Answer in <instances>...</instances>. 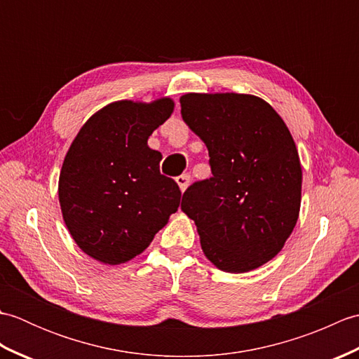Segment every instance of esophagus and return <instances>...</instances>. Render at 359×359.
Masks as SVG:
<instances>
[{
  "mask_svg": "<svg viewBox=\"0 0 359 359\" xmlns=\"http://www.w3.org/2000/svg\"><path fill=\"white\" fill-rule=\"evenodd\" d=\"M175 182H177L180 191L184 193L185 189L188 188V185H189V175L188 174H182V175H179V177H175Z\"/></svg>",
  "mask_w": 359,
  "mask_h": 359,
  "instance_id": "1",
  "label": "esophagus"
}]
</instances>
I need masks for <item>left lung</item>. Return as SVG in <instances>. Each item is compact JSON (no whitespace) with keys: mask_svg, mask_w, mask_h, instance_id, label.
Instances as JSON below:
<instances>
[{"mask_svg":"<svg viewBox=\"0 0 359 359\" xmlns=\"http://www.w3.org/2000/svg\"><path fill=\"white\" fill-rule=\"evenodd\" d=\"M182 118L207 144L212 177L182 197L201 247L219 270L247 273L271 261L299 217L302 168L284 120L251 94L188 93Z\"/></svg>","mask_w":359,"mask_h":359,"instance_id":"1","label":"left lung"}]
</instances>
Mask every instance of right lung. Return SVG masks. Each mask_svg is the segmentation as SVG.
<instances>
[{"mask_svg": "<svg viewBox=\"0 0 359 359\" xmlns=\"http://www.w3.org/2000/svg\"><path fill=\"white\" fill-rule=\"evenodd\" d=\"M174 100H118L88 118L58 179L63 220L79 248L106 265L131 261L177 211V184L160 174L149 135L171 117Z\"/></svg>", "mask_w": 359, "mask_h": 359, "instance_id": "obj_1", "label": "right lung"}]
</instances>
